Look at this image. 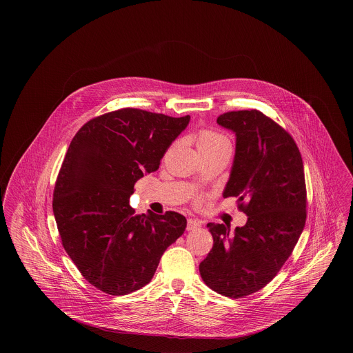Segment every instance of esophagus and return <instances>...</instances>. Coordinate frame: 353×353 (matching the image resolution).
<instances>
[{
	"instance_id": "esophagus-1",
	"label": "esophagus",
	"mask_w": 353,
	"mask_h": 353,
	"mask_svg": "<svg viewBox=\"0 0 353 353\" xmlns=\"http://www.w3.org/2000/svg\"><path fill=\"white\" fill-rule=\"evenodd\" d=\"M201 226V222L197 221V219H188V223H186V230H196L197 228Z\"/></svg>"
}]
</instances>
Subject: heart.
I'll return each mask as SVG.
<instances>
[{
	"label": "heart",
	"instance_id": "obj_1",
	"mask_svg": "<svg viewBox=\"0 0 353 353\" xmlns=\"http://www.w3.org/2000/svg\"><path fill=\"white\" fill-rule=\"evenodd\" d=\"M196 144L199 151H205V150H213L219 148L223 145H230V141L226 136L223 134L213 132V131H202L196 139Z\"/></svg>",
	"mask_w": 353,
	"mask_h": 353
}]
</instances>
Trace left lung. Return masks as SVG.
Wrapping results in <instances>:
<instances>
[{"mask_svg":"<svg viewBox=\"0 0 353 353\" xmlns=\"http://www.w3.org/2000/svg\"><path fill=\"white\" fill-rule=\"evenodd\" d=\"M217 123L235 134L223 197H238L248 222L233 234L230 226L208 223L213 248L200 263V274L213 291L238 299L271 282L302 234L304 168L291 134L261 111L226 112Z\"/></svg>","mask_w":353,"mask_h":353,"instance_id":"1","label":"left lung"}]
</instances>
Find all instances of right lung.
Wrapping results in <instances>:
<instances>
[{"mask_svg": "<svg viewBox=\"0 0 353 353\" xmlns=\"http://www.w3.org/2000/svg\"><path fill=\"white\" fill-rule=\"evenodd\" d=\"M189 120L121 108L91 119L71 140L52 212L68 256L103 292L127 295L150 283L161 255L184 234V216H139L128 199Z\"/></svg>", "mask_w": 353, "mask_h": 353, "instance_id": "1", "label": "right lung"}]
</instances>
